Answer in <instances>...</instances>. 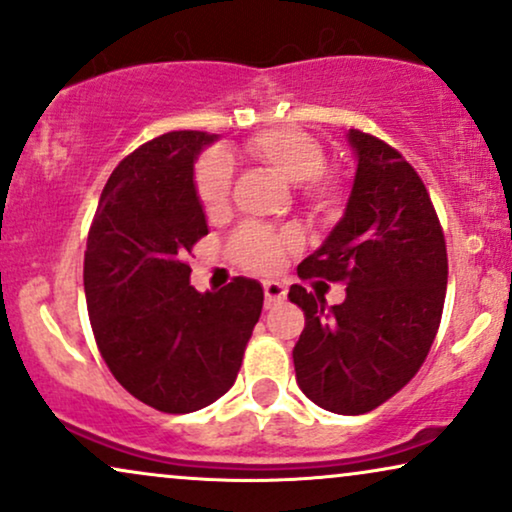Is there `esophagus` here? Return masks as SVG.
<instances>
[{"mask_svg":"<svg viewBox=\"0 0 512 512\" xmlns=\"http://www.w3.org/2000/svg\"><path fill=\"white\" fill-rule=\"evenodd\" d=\"M263 292H266V308H273L275 304H280V301L287 299L285 282L266 280V282H263Z\"/></svg>","mask_w":512,"mask_h":512,"instance_id":"34e87169","label":"esophagus"}]
</instances>
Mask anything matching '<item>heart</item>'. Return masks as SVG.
<instances>
[{
	"label": "heart",
	"instance_id": "obj_1",
	"mask_svg": "<svg viewBox=\"0 0 512 512\" xmlns=\"http://www.w3.org/2000/svg\"><path fill=\"white\" fill-rule=\"evenodd\" d=\"M246 151L289 185H306V197L315 208H330L337 201V185L332 180L320 178L325 168L323 144L308 132L289 128V125L261 130L246 142ZM230 182L232 168L223 154L213 151V154H206L199 161L197 194L206 211L213 213L223 208L227 194H230ZM235 246L246 266L256 270H273L280 266L282 258L294 246V237L285 235V232H273L261 225H249L239 232Z\"/></svg>",
	"mask_w": 512,
	"mask_h": 512
}]
</instances>
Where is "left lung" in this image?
<instances>
[{"instance_id": "left-lung-1", "label": "left lung", "mask_w": 512, "mask_h": 512, "mask_svg": "<svg viewBox=\"0 0 512 512\" xmlns=\"http://www.w3.org/2000/svg\"><path fill=\"white\" fill-rule=\"evenodd\" d=\"M356 156L344 216L299 277L344 282L346 299L327 306L301 285L289 301L306 327L296 342L299 389L339 415L377 408L420 370L444 311L449 261L432 199L396 149L361 130L346 132Z\"/></svg>"}]
</instances>
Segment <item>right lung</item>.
Returning <instances> with one entry per match:
<instances>
[{"instance_id":"obj_1","label":"right lung","mask_w":512,"mask_h":512,"mask_svg":"<svg viewBox=\"0 0 512 512\" xmlns=\"http://www.w3.org/2000/svg\"><path fill=\"white\" fill-rule=\"evenodd\" d=\"M218 135L180 130L118 163L90 227L85 299L94 339L118 382L163 413L211 406L237 380L263 287L235 277L189 285L185 256L208 235L194 163Z\"/></svg>"}]
</instances>
